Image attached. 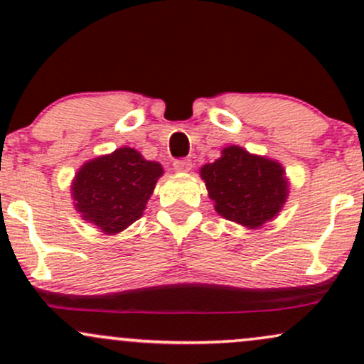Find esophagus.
Wrapping results in <instances>:
<instances>
[{"label":"esophagus","mask_w":364,"mask_h":364,"mask_svg":"<svg viewBox=\"0 0 364 364\" xmlns=\"http://www.w3.org/2000/svg\"><path fill=\"white\" fill-rule=\"evenodd\" d=\"M173 168L178 173H188V171H191V161L190 159H178V161H174Z\"/></svg>","instance_id":"obj_1"}]
</instances>
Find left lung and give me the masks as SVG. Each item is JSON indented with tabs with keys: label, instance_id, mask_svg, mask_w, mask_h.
<instances>
[{
	"label": "left lung",
	"instance_id": "obj_1",
	"mask_svg": "<svg viewBox=\"0 0 364 364\" xmlns=\"http://www.w3.org/2000/svg\"><path fill=\"white\" fill-rule=\"evenodd\" d=\"M215 210L246 228L274 219L287 196V183L279 162L257 157L241 147H228L223 157L202 168Z\"/></svg>",
	"mask_w": 364,
	"mask_h": 364
}]
</instances>
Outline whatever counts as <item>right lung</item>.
Returning a JSON list of instances; mask_svg holds the SVG:
<instances>
[{
	"label": "right lung",
	"mask_w": 364,
	"mask_h": 364,
	"mask_svg": "<svg viewBox=\"0 0 364 364\" xmlns=\"http://www.w3.org/2000/svg\"><path fill=\"white\" fill-rule=\"evenodd\" d=\"M161 174V164L135 149H118L82 166L72 185L75 207L101 231L119 232L140 219Z\"/></svg>",
	"instance_id": "1"
}]
</instances>
